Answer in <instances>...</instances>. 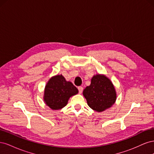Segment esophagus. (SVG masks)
Wrapping results in <instances>:
<instances>
[{
    "mask_svg": "<svg viewBox=\"0 0 154 154\" xmlns=\"http://www.w3.org/2000/svg\"><path fill=\"white\" fill-rule=\"evenodd\" d=\"M78 91H79V93H80V94H81V93H82V91H83V88L80 86V87H78Z\"/></svg>",
    "mask_w": 154,
    "mask_h": 154,
    "instance_id": "obj_1",
    "label": "esophagus"
}]
</instances>
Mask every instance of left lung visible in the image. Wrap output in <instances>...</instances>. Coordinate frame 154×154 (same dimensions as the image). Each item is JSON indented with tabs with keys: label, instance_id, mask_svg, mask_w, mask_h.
<instances>
[{
	"label": "left lung",
	"instance_id": "obj_1",
	"mask_svg": "<svg viewBox=\"0 0 154 154\" xmlns=\"http://www.w3.org/2000/svg\"><path fill=\"white\" fill-rule=\"evenodd\" d=\"M87 104L92 109L103 112L112 106L116 100V92L112 83L103 74H96L83 91Z\"/></svg>",
	"mask_w": 154,
	"mask_h": 154
}]
</instances>
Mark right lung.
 <instances>
[{
    "instance_id": "1",
    "label": "right lung",
    "mask_w": 154,
    "mask_h": 154,
    "mask_svg": "<svg viewBox=\"0 0 154 154\" xmlns=\"http://www.w3.org/2000/svg\"><path fill=\"white\" fill-rule=\"evenodd\" d=\"M78 93V88L60 74L53 76L47 83L44 101L51 109L59 110L66 106L70 97Z\"/></svg>"
}]
</instances>
